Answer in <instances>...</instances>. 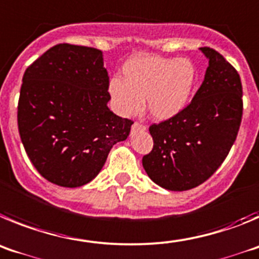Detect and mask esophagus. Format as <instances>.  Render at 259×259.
I'll return each mask as SVG.
<instances>
[{"label": "esophagus", "instance_id": "esophagus-1", "mask_svg": "<svg viewBox=\"0 0 259 259\" xmlns=\"http://www.w3.org/2000/svg\"><path fill=\"white\" fill-rule=\"evenodd\" d=\"M147 126L144 124H142V122H139V121H135L134 124H133L132 126V132L135 133V132H139V130H146Z\"/></svg>", "mask_w": 259, "mask_h": 259}]
</instances>
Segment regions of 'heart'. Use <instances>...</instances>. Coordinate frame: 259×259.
I'll return each mask as SVG.
<instances>
[{
	"mask_svg": "<svg viewBox=\"0 0 259 259\" xmlns=\"http://www.w3.org/2000/svg\"><path fill=\"white\" fill-rule=\"evenodd\" d=\"M196 80V67L191 60L144 55L125 63L122 80H111L109 93L120 115L138 113L146 99L153 118L167 120L187 106Z\"/></svg>",
	"mask_w": 259,
	"mask_h": 259,
	"instance_id": "1",
	"label": "heart"
}]
</instances>
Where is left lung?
<instances>
[{
	"label": "left lung",
	"mask_w": 259,
	"mask_h": 259,
	"mask_svg": "<svg viewBox=\"0 0 259 259\" xmlns=\"http://www.w3.org/2000/svg\"><path fill=\"white\" fill-rule=\"evenodd\" d=\"M209 67L192 101L178 115L152 124L153 147L143 156L146 173L156 185L186 191L204 183L222 165L243 118V86L222 54L201 48Z\"/></svg>",
	"instance_id": "8db88e82"
}]
</instances>
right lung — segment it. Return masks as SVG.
I'll return each mask as SVG.
<instances>
[{
	"label": "right lung",
	"instance_id": "right-lung-1",
	"mask_svg": "<svg viewBox=\"0 0 259 259\" xmlns=\"http://www.w3.org/2000/svg\"><path fill=\"white\" fill-rule=\"evenodd\" d=\"M109 77L102 51L58 44L28 66L18 102V129L41 176L80 187L99 174L113 144L134 122L107 107Z\"/></svg>",
	"mask_w": 259,
	"mask_h": 259
}]
</instances>
